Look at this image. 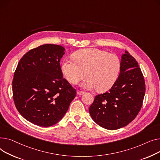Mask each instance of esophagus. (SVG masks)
<instances>
[{"label":"esophagus","mask_w":160,"mask_h":160,"mask_svg":"<svg viewBox=\"0 0 160 160\" xmlns=\"http://www.w3.org/2000/svg\"><path fill=\"white\" fill-rule=\"evenodd\" d=\"M78 95H83L84 94V92H82V91H78Z\"/></svg>","instance_id":"1"}]
</instances>
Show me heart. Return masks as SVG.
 Segmentation results:
<instances>
[{"label": "heart", "instance_id": "1", "mask_svg": "<svg viewBox=\"0 0 160 160\" xmlns=\"http://www.w3.org/2000/svg\"><path fill=\"white\" fill-rule=\"evenodd\" d=\"M73 58L64 59L62 65L65 77L72 84H77L87 74L88 78L82 84L84 88H96L99 92H105L114 85L119 78L121 63L114 53L87 48L75 52Z\"/></svg>", "mask_w": 160, "mask_h": 160}]
</instances>
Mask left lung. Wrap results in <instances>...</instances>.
<instances>
[{
    "label": "left lung",
    "mask_w": 160,
    "mask_h": 160,
    "mask_svg": "<svg viewBox=\"0 0 160 160\" xmlns=\"http://www.w3.org/2000/svg\"><path fill=\"white\" fill-rule=\"evenodd\" d=\"M121 63L114 85L97 95L89 108L92 119L108 130L119 129L132 121L142 108L145 93L144 77L136 60L125 51Z\"/></svg>",
    "instance_id": "8db88e82"
}]
</instances>
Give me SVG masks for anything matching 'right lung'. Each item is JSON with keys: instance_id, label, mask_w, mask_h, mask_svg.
<instances>
[{"instance_id": "obj_1", "label": "right lung", "mask_w": 160, "mask_h": 160, "mask_svg": "<svg viewBox=\"0 0 160 160\" xmlns=\"http://www.w3.org/2000/svg\"><path fill=\"white\" fill-rule=\"evenodd\" d=\"M65 49L46 44L25 53L15 71V105L26 120L41 127L56 124L67 112L76 90L62 78L60 60Z\"/></svg>"}]
</instances>
